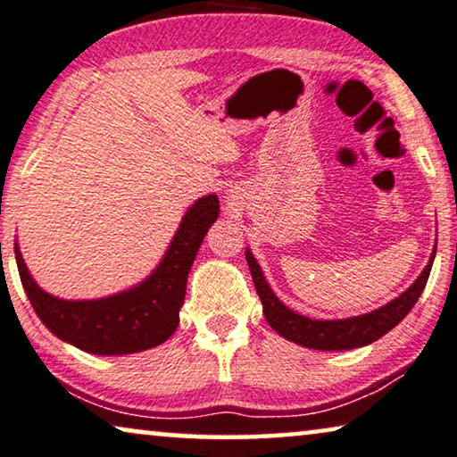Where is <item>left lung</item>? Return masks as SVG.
<instances>
[{"label": "left lung", "instance_id": "1", "mask_svg": "<svg viewBox=\"0 0 457 457\" xmlns=\"http://www.w3.org/2000/svg\"><path fill=\"white\" fill-rule=\"evenodd\" d=\"M247 257L251 276H253V284L257 295H260L263 315L270 326H272L282 338H287L295 344H301L305 348L315 350H350L367 346L375 340H379L381 336H386L389 329L398 326L410 313V309L414 307V303L419 301V296L427 287L428 274H431V266L435 260V251L428 260L427 268L422 270V274L416 278V282L410 287L406 293H402L398 299L387 303L386 307L371 311V313L361 315V317H350V320H338V321H317L303 317L288 307H284L278 296L272 293V288L268 287L266 278H263L260 266H257L255 257L245 251Z\"/></svg>", "mask_w": 457, "mask_h": 457}]
</instances>
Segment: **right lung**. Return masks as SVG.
I'll list each match as a JSON object with an SVG mask.
<instances>
[{
  "label": "right lung",
  "instance_id": "add662e5",
  "mask_svg": "<svg viewBox=\"0 0 457 457\" xmlns=\"http://www.w3.org/2000/svg\"><path fill=\"white\" fill-rule=\"evenodd\" d=\"M218 197L197 200L146 282L98 301H62L37 287L16 245L20 280L41 321L57 338L92 354H131L154 348L179 326L185 284L197 249L218 218Z\"/></svg>",
  "mask_w": 457,
  "mask_h": 457
}]
</instances>
